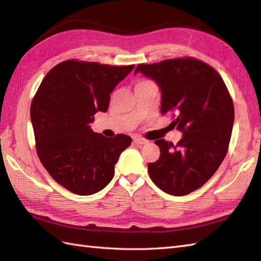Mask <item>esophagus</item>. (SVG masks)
I'll return each instance as SVG.
<instances>
[{
    "instance_id": "1",
    "label": "esophagus",
    "mask_w": 261,
    "mask_h": 261,
    "mask_svg": "<svg viewBox=\"0 0 261 261\" xmlns=\"http://www.w3.org/2000/svg\"><path fill=\"white\" fill-rule=\"evenodd\" d=\"M133 141H135V143H137V144H144V143L148 142V140H145V139L139 137V136L133 138Z\"/></svg>"
}]
</instances>
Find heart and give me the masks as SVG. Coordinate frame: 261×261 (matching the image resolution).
I'll use <instances>...</instances> for the list:
<instances>
[{
    "mask_svg": "<svg viewBox=\"0 0 261 261\" xmlns=\"http://www.w3.org/2000/svg\"><path fill=\"white\" fill-rule=\"evenodd\" d=\"M144 81H145V80H143V81H139L138 83H140V82H144Z\"/></svg>",
    "mask_w": 261,
    "mask_h": 261,
    "instance_id": "b5f03b06",
    "label": "heart"
}]
</instances>
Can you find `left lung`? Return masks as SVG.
<instances>
[{
    "label": "left lung",
    "instance_id": "obj_1",
    "mask_svg": "<svg viewBox=\"0 0 261 261\" xmlns=\"http://www.w3.org/2000/svg\"><path fill=\"white\" fill-rule=\"evenodd\" d=\"M138 72L159 84L161 114H170L171 124L184 132L177 144L154 141L160 156L148 165L150 178L169 195H188L213 177L227 154L234 117L231 95L213 66L196 58L141 63Z\"/></svg>",
    "mask_w": 261,
    "mask_h": 261
}]
</instances>
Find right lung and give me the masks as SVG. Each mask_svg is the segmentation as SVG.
Segmentation results:
<instances>
[{
  "label": "right lung",
  "instance_id": "obj_1",
  "mask_svg": "<svg viewBox=\"0 0 261 261\" xmlns=\"http://www.w3.org/2000/svg\"><path fill=\"white\" fill-rule=\"evenodd\" d=\"M135 65L66 60L48 71L31 103L36 153L48 174L80 196L102 190L132 139L93 132L94 114L107 112L110 93Z\"/></svg>",
  "mask_w": 261,
  "mask_h": 261
}]
</instances>
